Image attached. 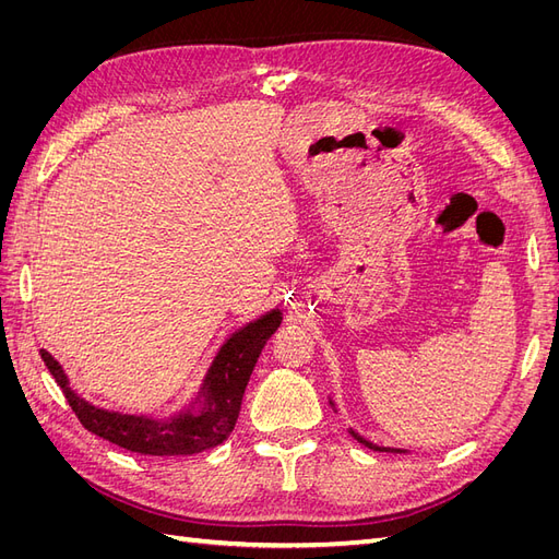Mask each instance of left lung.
<instances>
[{"label":"left lung","mask_w":559,"mask_h":559,"mask_svg":"<svg viewBox=\"0 0 559 559\" xmlns=\"http://www.w3.org/2000/svg\"><path fill=\"white\" fill-rule=\"evenodd\" d=\"M352 436H354V438H357V441H359V443H364L366 448H370V450H380V452H382V450H384V452L389 450V448H378V445H373V443H368V441H366V438H361L359 433H354V431H352ZM394 452H401V450H394Z\"/></svg>","instance_id":"1"}]
</instances>
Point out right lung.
I'll return each instance as SVG.
<instances>
[{
  "mask_svg": "<svg viewBox=\"0 0 559 559\" xmlns=\"http://www.w3.org/2000/svg\"><path fill=\"white\" fill-rule=\"evenodd\" d=\"M280 321L282 312L273 310L251 321L238 333H233L222 352L216 354L205 384H202L200 396L205 399L202 408L198 413H181L167 421L95 408V405L72 392L62 366L46 349H41V359L50 370V376L60 384L74 415L91 433L105 438V441L118 448L151 456L195 454L224 443L230 436L240 415L245 386L251 370L257 366L267 337L277 331Z\"/></svg>",
  "mask_w": 559,
  "mask_h": 559,
  "instance_id": "add662e5",
  "label": "right lung"
}]
</instances>
